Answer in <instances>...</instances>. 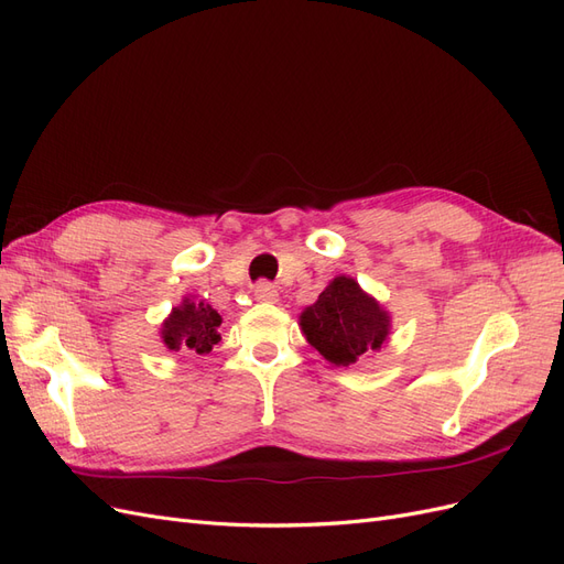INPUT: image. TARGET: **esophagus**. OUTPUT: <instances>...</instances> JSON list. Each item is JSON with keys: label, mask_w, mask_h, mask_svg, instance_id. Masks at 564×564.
<instances>
[{"label": "esophagus", "mask_w": 564, "mask_h": 564, "mask_svg": "<svg viewBox=\"0 0 564 564\" xmlns=\"http://www.w3.org/2000/svg\"><path fill=\"white\" fill-rule=\"evenodd\" d=\"M253 296H256V301H261V303H278L280 301V292L270 282H259V284H256L253 286Z\"/></svg>", "instance_id": "esophagus-1"}]
</instances>
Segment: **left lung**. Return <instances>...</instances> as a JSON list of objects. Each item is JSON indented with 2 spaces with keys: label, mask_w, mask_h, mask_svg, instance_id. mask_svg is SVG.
<instances>
[{
  "label": "left lung",
  "mask_w": 564,
  "mask_h": 564,
  "mask_svg": "<svg viewBox=\"0 0 564 564\" xmlns=\"http://www.w3.org/2000/svg\"><path fill=\"white\" fill-rule=\"evenodd\" d=\"M299 324L324 360L348 367L388 344L392 317L355 278L336 275L317 301L303 308Z\"/></svg>",
  "instance_id": "1"
}]
</instances>
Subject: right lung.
<instances>
[{
	"label": "right lung",
	"mask_w": 564,
	"mask_h": 564,
	"mask_svg": "<svg viewBox=\"0 0 564 564\" xmlns=\"http://www.w3.org/2000/svg\"><path fill=\"white\" fill-rule=\"evenodd\" d=\"M220 322H224V317L207 301L183 296V301L160 324V340L169 352L191 350L207 355L220 340Z\"/></svg>",
	"instance_id": "right-lung-1"
}]
</instances>
